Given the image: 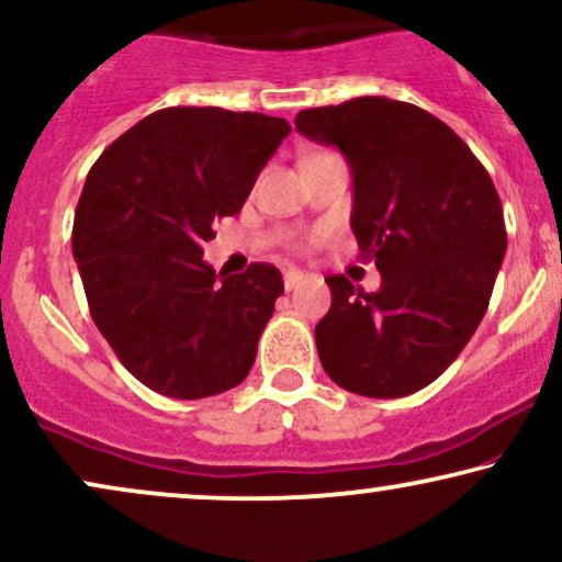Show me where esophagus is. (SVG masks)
<instances>
[{
    "label": "esophagus",
    "mask_w": 562,
    "mask_h": 562,
    "mask_svg": "<svg viewBox=\"0 0 562 562\" xmlns=\"http://www.w3.org/2000/svg\"><path fill=\"white\" fill-rule=\"evenodd\" d=\"M304 279H307V273H302V270H296V268L283 270V286H286V292H292V289L300 286Z\"/></svg>",
    "instance_id": "esophagus-1"
}]
</instances>
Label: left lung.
<instances>
[{
    "label": "left lung",
    "instance_id": "8db88e82",
    "mask_svg": "<svg viewBox=\"0 0 562 562\" xmlns=\"http://www.w3.org/2000/svg\"><path fill=\"white\" fill-rule=\"evenodd\" d=\"M296 130L351 166V232L378 292L328 276L317 355L336 385L370 398L417 393L446 372L487 313L505 221L487 169L446 122L414 103L362 95L304 109Z\"/></svg>",
    "mask_w": 562,
    "mask_h": 562
}]
</instances>
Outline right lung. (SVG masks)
<instances>
[{"label":"right lung","mask_w":562,"mask_h":562,"mask_svg":"<svg viewBox=\"0 0 562 562\" xmlns=\"http://www.w3.org/2000/svg\"><path fill=\"white\" fill-rule=\"evenodd\" d=\"M286 120L216 106L148 114L103 150L78 200L72 255L90 317L120 362L161 396L239 385L283 294L279 268L216 273L213 224L241 211Z\"/></svg>","instance_id":"1"}]
</instances>
